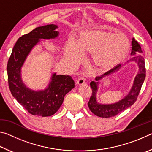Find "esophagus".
I'll return each instance as SVG.
<instances>
[{
    "label": "esophagus",
    "instance_id": "1",
    "mask_svg": "<svg viewBox=\"0 0 152 152\" xmlns=\"http://www.w3.org/2000/svg\"><path fill=\"white\" fill-rule=\"evenodd\" d=\"M84 82H85V79L83 77H80L78 78V79L77 80V84H78V85H82V84H84Z\"/></svg>",
    "mask_w": 152,
    "mask_h": 152
}]
</instances>
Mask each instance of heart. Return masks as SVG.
Segmentation results:
<instances>
[{
    "label": "heart",
    "mask_w": 152,
    "mask_h": 152,
    "mask_svg": "<svg viewBox=\"0 0 152 152\" xmlns=\"http://www.w3.org/2000/svg\"><path fill=\"white\" fill-rule=\"evenodd\" d=\"M129 49V42L124 34L92 29L82 32L78 42L68 40L66 56L71 61H76L81 58L82 51L91 53L94 64L108 70L125 58Z\"/></svg>",
    "instance_id": "b5f03b06"
}]
</instances>
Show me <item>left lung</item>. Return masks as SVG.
Returning a JSON list of instances; mask_svg holds the SVG:
<instances>
[{
  "instance_id": "8db88e82",
  "label": "left lung",
  "mask_w": 152,
  "mask_h": 152,
  "mask_svg": "<svg viewBox=\"0 0 152 152\" xmlns=\"http://www.w3.org/2000/svg\"><path fill=\"white\" fill-rule=\"evenodd\" d=\"M132 50L131 55H137L135 56L131 61H135L137 63L139 66V72L137 75L136 76L134 83L132 88V90L129 92V93L125 96L124 99L121 101L116 102L115 104H99L96 101V93L97 91V84L99 83V80L103 78L105 76L109 75L113 72H115V71H117L121 68L120 64H118L114 68L110 69V70L107 71V72L102 74L101 76H98L96 77V82L92 81L90 84L92 88V95L88 102V105L90 110H91L92 113H94L95 115L98 117L102 118H109L111 117L116 116L119 113L122 112L123 110L127 109L135 103V102L137 101V96L140 92L141 91V86L144 82V80L145 78V61L144 58L141 53H142L140 45L139 44L137 41H135L134 38L132 39Z\"/></svg>"
}]
</instances>
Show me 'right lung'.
I'll return each instance as SVG.
<instances>
[{
    "mask_svg": "<svg viewBox=\"0 0 152 152\" xmlns=\"http://www.w3.org/2000/svg\"><path fill=\"white\" fill-rule=\"evenodd\" d=\"M56 25L37 27L19 37L12 49L7 64L9 87L12 96L30 114L41 117L51 116L58 111L65 95L74 88L70 76L53 74L51 81L44 91L29 89L20 78V68L32 48L39 42V39H50L58 37Z\"/></svg>",
    "mask_w": 152,
    "mask_h": 152,
    "instance_id": "1",
    "label": "right lung"
}]
</instances>
